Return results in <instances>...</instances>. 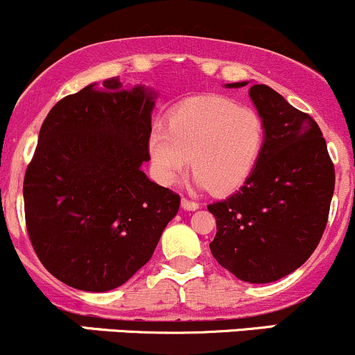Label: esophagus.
Here are the masks:
<instances>
[{
  "instance_id": "esophagus-1",
  "label": "esophagus",
  "mask_w": 355,
  "mask_h": 355,
  "mask_svg": "<svg viewBox=\"0 0 355 355\" xmlns=\"http://www.w3.org/2000/svg\"><path fill=\"white\" fill-rule=\"evenodd\" d=\"M200 204L196 202V200H190V199H182V207L187 209V211H196V209H199Z\"/></svg>"
}]
</instances>
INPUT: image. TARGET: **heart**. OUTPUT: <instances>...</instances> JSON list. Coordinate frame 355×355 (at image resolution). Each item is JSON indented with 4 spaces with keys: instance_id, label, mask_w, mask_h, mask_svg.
Listing matches in <instances>:
<instances>
[{
    "instance_id": "obj_1",
    "label": "heart",
    "mask_w": 355,
    "mask_h": 355,
    "mask_svg": "<svg viewBox=\"0 0 355 355\" xmlns=\"http://www.w3.org/2000/svg\"><path fill=\"white\" fill-rule=\"evenodd\" d=\"M263 143L266 124L259 112L227 96L206 95L175 107L166 125L151 130L148 151L163 184H175L190 162L193 180L223 196L248 180Z\"/></svg>"
}]
</instances>
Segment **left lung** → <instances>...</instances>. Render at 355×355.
<instances>
[{
    "instance_id": "left-lung-1",
    "label": "left lung",
    "mask_w": 355,
    "mask_h": 355,
    "mask_svg": "<svg viewBox=\"0 0 355 355\" xmlns=\"http://www.w3.org/2000/svg\"><path fill=\"white\" fill-rule=\"evenodd\" d=\"M250 96L266 124V143L243 187L207 206L218 227L209 246L219 266L238 279L263 284L296 270L318 246L335 168L311 115L267 85H253Z\"/></svg>"
}]
</instances>
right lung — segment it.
<instances>
[{"instance_id":"1","label":"right lung","mask_w":355,"mask_h":355,"mask_svg":"<svg viewBox=\"0 0 355 355\" xmlns=\"http://www.w3.org/2000/svg\"><path fill=\"white\" fill-rule=\"evenodd\" d=\"M151 95L112 78L61 98L42 122L24 178L25 225L42 266L74 289L128 282L180 207L141 170Z\"/></svg>"}]
</instances>
